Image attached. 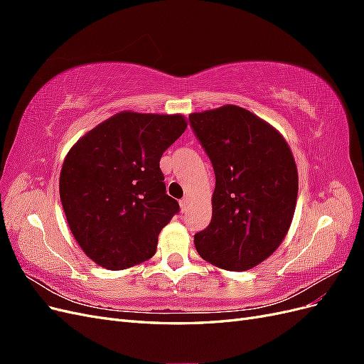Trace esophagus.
<instances>
[{"instance_id":"esophagus-1","label":"esophagus","mask_w":364,"mask_h":364,"mask_svg":"<svg viewBox=\"0 0 364 364\" xmlns=\"http://www.w3.org/2000/svg\"><path fill=\"white\" fill-rule=\"evenodd\" d=\"M188 206H190V199H188V197H185V199L181 200V209H182V213L186 211V208H188Z\"/></svg>"}]
</instances>
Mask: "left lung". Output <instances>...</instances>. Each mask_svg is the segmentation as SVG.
I'll return each mask as SVG.
<instances>
[{
    "mask_svg": "<svg viewBox=\"0 0 364 364\" xmlns=\"http://www.w3.org/2000/svg\"><path fill=\"white\" fill-rule=\"evenodd\" d=\"M215 173L211 223L194 235L199 255L230 272L267 259L287 235L299 178L289 142L266 119L225 105L190 115Z\"/></svg>",
    "mask_w": 364,
    "mask_h": 364,
    "instance_id": "1",
    "label": "left lung"
}]
</instances>
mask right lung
Instances as JSON below:
<instances>
[{
	"instance_id": "right-lung-1",
	"label": "right lung",
	"mask_w": 364,
	"mask_h": 364,
	"mask_svg": "<svg viewBox=\"0 0 364 364\" xmlns=\"http://www.w3.org/2000/svg\"><path fill=\"white\" fill-rule=\"evenodd\" d=\"M188 126L182 114L123 111L97 124L65 156L59 193L77 245L98 266L124 270L150 259L179 211L159 161Z\"/></svg>"
}]
</instances>
